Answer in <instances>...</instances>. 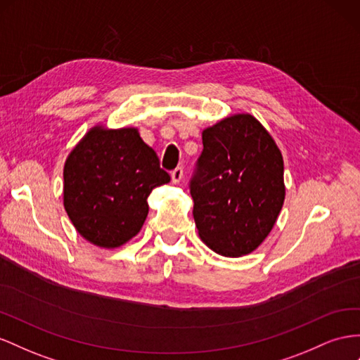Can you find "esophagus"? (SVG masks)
I'll return each instance as SVG.
<instances>
[{
    "mask_svg": "<svg viewBox=\"0 0 360 360\" xmlns=\"http://www.w3.org/2000/svg\"><path fill=\"white\" fill-rule=\"evenodd\" d=\"M181 179H183V169L181 168H176L174 169L172 172H171V180H172V183H180L181 181Z\"/></svg>",
    "mask_w": 360,
    "mask_h": 360,
    "instance_id": "obj_1",
    "label": "esophagus"
}]
</instances>
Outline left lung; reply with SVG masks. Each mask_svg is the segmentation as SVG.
Segmentation results:
<instances>
[{"label":"left lung","instance_id":"8db88e82","mask_svg":"<svg viewBox=\"0 0 360 360\" xmlns=\"http://www.w3.org/2000/svg\"><path fill=\"white\" fill-rule=\"evenodd\" d=\"M191 180L198 235L226 257L255 251L273 230L285 201L283 158L266 129L236 113L202 130Z\"/></svg>","mask_w":360,"mask_h":360}]
</instances>
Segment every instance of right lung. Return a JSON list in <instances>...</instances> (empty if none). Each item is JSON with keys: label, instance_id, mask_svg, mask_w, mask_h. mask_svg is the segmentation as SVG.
Wrapping results in <instances>:
<instances>
[{"label": "right lung", "instance_id": "1", "mask_svg": "<svg viewBox=\"0 0 360 360\" xmlns=\"http://www.w3.org/2000/svg\"><path fill=\"white\" fill-rule=\"evenodd\" d=\"M169 180L138 129L95 125L66 158L63 206L86 240L118 248L141 231L151 191Z\"/></svg>", "mask_w": 360, "mask_h": 360}]
</instances>
